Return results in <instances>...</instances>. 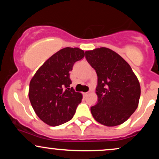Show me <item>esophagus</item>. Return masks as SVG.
Wrapping results in <instances>:
<instances>
[{"instance_id": "obj_1", "label": "esophagus", "mask_w": 159, "mask_h": 159, "mask_svg": "<svg viewBox=\"0 0 159 159\" xmlns=\"http://www.w3.org/2000/svg\"><path fill=\"white\" fill-rule=\"evenodd\" d=\"M87 95H88V93H83V96H84V97H87Z\"/></svg>"}]
</instances>
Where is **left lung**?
<instances>
[{"mask_svg": "<svg viewBox=\"0 0 159 159\" xmlns=\"http://www.w3.org/2000/svg\"><path fill=\"white\" fill-rule=\"evenodd\" d=\"M98 77V102L90 107L96 121L107 126L123 123L138 106L140 87L132 68L117 53L107 48L85 52Z\"/></svg>", "mask_w": 159, "mask_h": 159, "instance_id": "1", "label": "left lung"}]
</instances>
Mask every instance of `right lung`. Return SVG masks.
Listing matches in <instances>:
<instances>
[{
    "label": "right lung",
    "instance_id": "1",
    "mask_svg": "<svg viewBox=\"0 0 159 159\" xmlns=\"http://www.w3.org/2000/svg\"><path fill=\"white\" fill-rule=\"evenodd\" d=\"M84 57L78 48H63L48 58L30 82L29 98L41 120L57 126L72 120L82 95L69 88V72L75 63Z\"/></svg>",
    "mask_w": 159,
    "mask_h": 159
}]
</instances>
